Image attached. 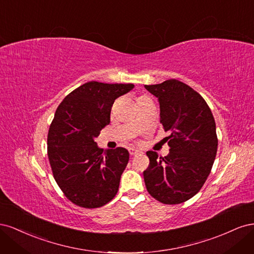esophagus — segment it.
I'll use <instances>...</instances> for the list:
<instances>
[{"instance_id":"1","label":"esophagus","mask_w":254,"mask_h":254,"mask_svg":"<svg viewBox=\"0 0 254 254\" xmlns=\"http://www.w3.org/2000/svg\"><path fill=\"white\" fill-rule=\"evenodd\" d=\"M129 153H130V156H136V155H139V153H143V152L140 149L129 148Z\"/></svg>"}]
</instances>
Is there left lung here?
Instances as JSON below:
<instances>
[{"label": "left lung", "mask_w": 254, "mask_h": 254, "mask_svg": "<svg viewBox=\"0 0 254 254\" xmlns=\"http://www.w3.org/2000/svg\"><path fill=\"white\" fill-rule=\"evenodd\" d=\"M158 97L160 123L170 146L166 157L149 150L143 172L148 193L165 204H178L195 196L209 177L217 152L216 125L203 97L188 84L168 79L145 84Z\"/></svg>", "instance_id": "8db88e82"}]
</instances>
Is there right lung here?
<instances>
[{
    "mask_svg": "<svg viewBox=\"0 0 254 254\" xmlns=\"http://www.w3.org/2000/svg\"><path fill=\"white\" fill-rule=\"evenodd\" d=\"M132 83H83L60 103L48 134V155L58 187L86 209L103 206L117 195L129 161L123 147L104 150L94 141L109 125L115 99Z\"/></svg>",
    "mask_w": 254,
    "mask_h": 254,
    "instance_id": "add662e5",
    "label": "right lung"
}]
</instances>
